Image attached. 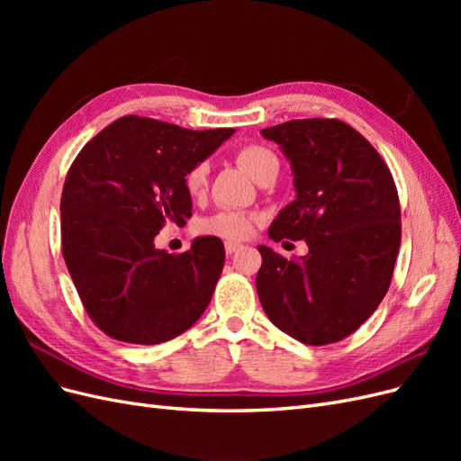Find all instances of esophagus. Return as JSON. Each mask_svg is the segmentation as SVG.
Returning <instances> with one entry per match:
<instances>
[{
	"label": "esophagus",
	"instance_id": "1",
	"mask_svg": "<svg viewBox=\"0 0 461 461\" xmlns=\"http://www.w3.org/2000/svg\"><path fill=\"white\" fill-rule=\"evenodd\" d=\"M240 248H242V244H239V242H225V252H227L229 256H232V254L239 252Z\"/></svg>",
	"mask_w": 461,
	"mask_h": 461
}]
</instances>
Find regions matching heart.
I'll use <instances>...</instances> for the list:
<instances>
[{"label": "heart", "mask_w": 461, "mask_h": 461, "mask_svg": "<svg viewBox=\"0 0 461 461\" xmlns=\"http://www.w3.org/2000/svg\"><path fill=\"white\" fill-rule=\"evenodd\" d=\"M236 163L246 169L258 183H265L267 176L278 173V159L275 151L263 144H246L236 151ZM185 188L190 196L198 198L207 188V163H196L185 175ZM259 217L239 209H222L198 222V232L219 236V239L242 240L254 232Z\"/></svg>", "instance_id": "1"}]
</instances>
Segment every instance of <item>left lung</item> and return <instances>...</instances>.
<instances>
[{
  "mask_svg": "<svg viewBox=\"0 0 461 461\" xmlns=\"http://www.w3.org/2000/svg\"><path fill=\"white\" fill-rule=\"evenodd\" d=\"M261 134L281 144L296 186V200L276 215L269 239L305 240L310 252L286 259L259 246V302L292 339L339 342L366 323L393 281L402 239L393 173L339 119H294Z\"/></svg>",
  "mask_w": 461,
  "mask_h": 461,
  "instance_id": "obj_1",
  "label": "left lung"
}]
</instances>
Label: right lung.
Instances as JSON below:
<instances>
[{
	"label": "right lung",
	"instance_id": "1",
	"mask_svg": "<svg viewBox=\"0 0 461 461\" xmlns=\"http://www.w3.org/2000/svg\"><path fill=\"white\" fill-rule=\"evenodd\" d=\"M232 132L127 115L78 151L61 194V249L82 305L107 337L161 344L205 312L225 246L202 236L186 252L167 254L153 239L167 225H186L185 175Z\"/></svg>",
	"mask_w": 461,
	"mask_h": 461
}]
</instances>
